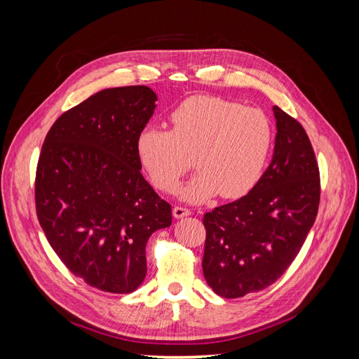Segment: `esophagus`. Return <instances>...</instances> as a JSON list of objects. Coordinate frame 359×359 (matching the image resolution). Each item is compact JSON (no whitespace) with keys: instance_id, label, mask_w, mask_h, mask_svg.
Here are the masks:
<instances>
[{"instance_id":"esophagus-1","label":"esophagus","mask_w":359,"mask_h":359,"mask_svg":"<svg viewBox=\"0 0 359 359\" xmlns=\"http://www.w3.org/2000/svg\"><path fill=\"white\" fill-rule=\"evenodd\" d=\"M190 214H191L190 208H186V206L177 205L175 208H173V217H175V219H182V217H187Z\"/></svg>"}]
</instances>
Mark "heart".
Instances as JSON below:
<instances>
[{"label":"heart","instance_id":"heart-1","mask_svg":"<svg viewBox=\"0 0 359 359\" xmlns=\"http://www.w3.org/2000/svg\"><path fill=\"white\" fill-rule=\"evenodd\" d=\"M169 119L170 130L145 127L136 140L137 157L157 189L175 187L191 168V157L199 172L180 190L189 202H203L215 193L241 198L256 186L273 145V126L262 111L196 95Z\"/></svg>","mask_w":359,"mask_h":359}]
</instances>
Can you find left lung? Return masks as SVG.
Wrapping results in <instances>:
<instances>
[{
	"label": "left lung",
	"mask_w": 359,
	"mask_h": 359,
	"mask_svg": "<svg viewBox=\"0 0 359 359\" xmlns=\"http://www.w3.org/2000/svg\"><path fill=\"white\" fill-rule=\"evenodd\" d=\"M273 161L241 199L203 215L202 269L223 298L264 290L286 273L316 220L320 175L304 127L274 106Z\"/></svg>",
	"instance_id": "8db88e82"
}]
</instances>
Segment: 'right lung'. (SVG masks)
<instances>
[{
    "label": "right lung",
    "instance_id": "obj_1",
    "mask_svg": "<svg viewBox=\"0 0 359 359\" xmlns=\"http://www.w3.org/2000/svg\"><path fill=\"white\" fill-rule=\"evenodd\" d=\"M156 100L145 85L99 91L64 112L41 147V229L61 262L103 292L136 290L149 236L172 223V206L142 177L136 149Z\"/></svg>",
    "mask_w": 359,
    "mask_h": 359
}]
</instances>
